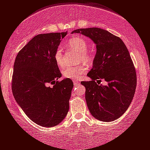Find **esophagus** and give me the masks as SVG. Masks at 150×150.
Instances as JSON below:
<instances>
[{"label":"esophagus","mask_w":150,"mask_h":150,"mask_svg":"<svg viewBox=\"0 0 150 150\" xmlns=\"http://www.w3.org/2000/svg\"><path fill=\"white\" fill-rule=\"evenodd\" d=\"M73 83H74V86H77V85L80 84V81H79L78 80L73 81Z\"/></svg>","instance_id":"esophagus-1"}]
</instances>
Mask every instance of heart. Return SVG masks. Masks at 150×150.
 <instances>
[{
  "label": "heart",
  "instance_id": "b5f03b06",
  "mask_svg": "<svg viewBox=\"0 0 150 150\" xmlns=\"http://www.w3.org/2000/svg\"><path fill=\"white\" fill-rule=\"evenodd\" d=\"M67 47L74 51H76L80 55V60L83 61L85 63L89 64L92 62L93 55L92 53L88 50H86L88 48V42L83 38L80 37L72 38L67 43ZM54 58L55 62L60 67L62 68L65 65L63 52L61 48H58L55 51L54 54ZM88 70L86 65H81L76 67H67L62 71V75L64 78L76 80L81 78Z\"/></svg>",
  "mask_w": 150,
  "mask_h": 150
}]
</instances>
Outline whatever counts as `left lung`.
I'll use <instances>...</instances> for the list:
<instances>
[{"label":"left lung","instance_id":"obj_1","mask_svg":"<svg viewBox=\"0 0 150 150\" xmlns=\"http://www.w3.org/2000/svg\"><path fill=\"white\" fill-rule=\"evenodd\" d=\"M71 33L88 37L97 48L93 66L87 74L91 81L81 82L86 87V100L90 113L103 122L118 119L130 106L137 83L128 49L120 38L99 28L77 29ZM101 79L108 85L96 83Z\"/></svg>","mask_w":150,"mask_h":150}]
</instances>
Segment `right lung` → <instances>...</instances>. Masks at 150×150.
Here are the masks:
<instances>
[{
  "mask_svg": "<svg viewBox=\"0 0 150 150\" xmlns=\"http://www.w3.org/2000/svg\"><path fill=\"white\" fill-rule=\"evenodd\" d=\"M67 34L38 35L18 52L14 61V99L28 117L44 127L60 124L69 108L73 82L69 79L58 81L62 74L54 58L61 39Z\"/></svg>",
  "mask_w": 150,
  "mask_h": 150,
  "instance_id": "right-lung-1",
  "label": "right lung"
}]
</instances>
